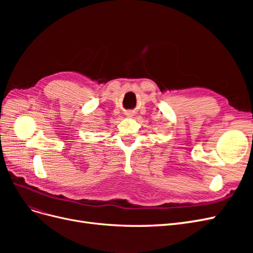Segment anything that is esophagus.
Here are the masks:
<instances>
[{"label": "esophagus", "instance_id": "1", "mask_svg": "<svg viewBox=\"0 0 253 253\" xmlns=\"http://www.w3.org/2000/svg\"><path fill=\"white\" fill-rule=\"evenodd\" d=\"M126 117H132V116H134V113L132 111H127V112H126Z\"/></svg>", "mask_w": 253, "mask_h": 253}]
</instances>
